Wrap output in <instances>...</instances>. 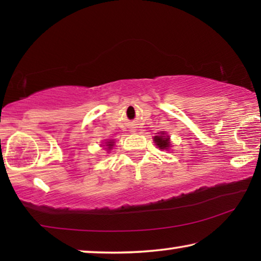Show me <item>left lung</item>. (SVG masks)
Returning a JSON list of instances; mask_svg holds the SVG:
<instances>
[{"label":"left lung","instance_id":"obj_1","mask_svg":"<svg viewBox=\"0 0 261 261\" xmlns=\"http://www.w3.org/2000/svg\"><path fill=\"white\" fill-rule=\"evenodd\" d=\"M153 143L158 146L159 150H170L171 147V141H170V136L166 134L165 131H161L158 132L157 136L153 137Z\"/></svg>","mask_w":261,"mask_h":261}]
</instances>
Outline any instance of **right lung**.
I'll return each mask as SVG.
<instances>
[{"label": "right lung", "instance_id": "add662e5", "mask_svg": "<svg viewBox=\"0 0 261 261\" xmlns=\"http://www.w3.org/2000/svg\"><path fill=\"white\" fill-rule=\"evenodd\" d=\"M104 144H106V145H102V146H106V150L110 151L115 145V141H114V139H111V141H107Z\"/></svg>", "mask_w": 261, "mask_h": 261}]
</instances>
